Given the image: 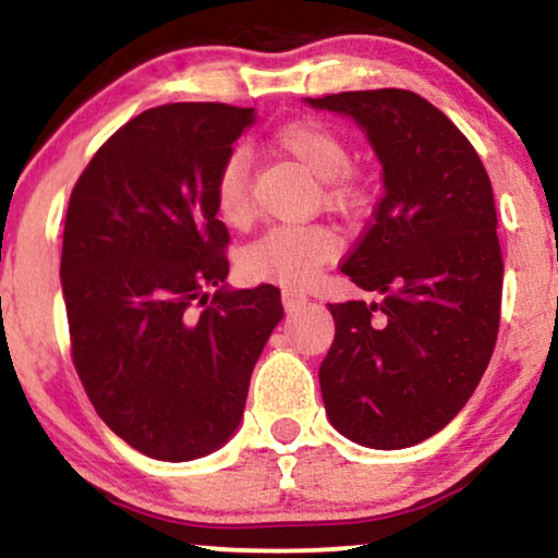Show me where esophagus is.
Returning <instances> with one entry per match:
<instances>
[{"mask_svg": "<svg viewBox=\"0 0 558 558\" xmlns=\"http://www.w3.org/2000/svg\"><path fill=\"white\" fill-rule=\"evenodd\" d=\"M308 303V295L303 293V291H299V288H291V286H286L283 288V306H286V312H299V308H303Z\"/></svg>", "mask_w": 558, "mask_h": 558, "instance_id": "34e87169", "label": "esophagus"}]
</instances>
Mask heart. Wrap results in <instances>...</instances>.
<instances>
[{
	"label": "heart",
	"instance_id": "obj_1",
	"mask_svg": "<svg viewBox=\"0 0 558 558\" xmlns=\"http://www.w3.org/2000/svg\"><path fill=\"white\" fill-rule=\"evenodd\" d=\"M275 149L291 157L312 178L324 182V203L340 214H357L363 208V190L352 182L350 149L340 133L316 121H293L272 136ZM216 210L229 227L242 229L255 216L250 182V154L246 149L229 151L214 185ZM340 236L324 223L308 227H275L246 244L239 255V267L250 280L301 286L314 278L324 263L337 257Z\"/></svg>",
	"mask_w": 558,
	"mask_h": 558
}]
</instances>
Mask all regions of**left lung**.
I'll return each mask as SVG.
<instances>
[{"instance_id": "left-lung-1", "label": "left lung", "mask_w": 558, "mask_h": 558, "mask_svg": "<svg viewBox=\"0 0 558 558\" xmlns=\"http://www.w3.org/2000/svg\"><path fill=\"white\" fill-rule=\"evenodd\" d=\"M303 102L355 121L384 169L373 223L342 263L380 301L329 303L324 409L357 446H417L466 407L497 342L505 265L489 174L450 118L414 92Z\"/></svg>"}]
</instances>
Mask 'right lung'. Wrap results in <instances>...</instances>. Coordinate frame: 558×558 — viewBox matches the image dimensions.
Masks as SVG:
<instances>
[{"instance_id":"obj_1","label":"right lung","mask_w":558,"mask_h":558,"mask_svg":"<svg viewBox=\"0 0 558 558\" xmlns=\"http://www.w3.org/2000/svg\"><path fill=\"white\" fill-rule=\"evenodd\" d=\"M252 123L255 108L221 102L144 110L105 141L69 201L61 291L76 373L105 425L157 461L227 446L283 319L278 288L234 291L221 255L216 174Z\"/></svg>"}]
</instances>
